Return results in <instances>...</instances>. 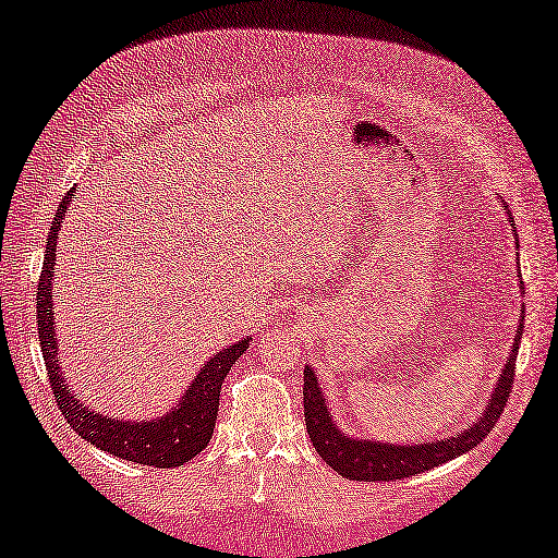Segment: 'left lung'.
I'll list each match as a JSON object with an SVG mask.
<instances>
[{
	"instance_id": "1",
	"label": "left lung",
	"mask_w": 558,
	"mask_h": 558,
	"mask_svg": "<svg viewBox=\"0 0 558 558\" xmlns=\"http://www.w3.org/2000/svg\"><path fill=\"white\" fill-rule=\"evenodd\" d=\"M523 327L518 325L513 353L506 361L495 391L487 401L485 414L477 418V424H470L464 432H457L449 439L426 441V445H386V441H371V439H355L350 434H342L338 424L332 422L330 411H327L323 386L317 384L315 371L304 368V422H307V432L312 439V447L317 454L338 472V475L348 480H361V483H376V480H403L418 472L434 470L454 457L470 452L477 447L487 434L493 432L495 422H498L502 409H506L510 388H513L515 378V357H518V342H521Z\"/></svg>"
}]
</instances>
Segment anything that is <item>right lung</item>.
I'll return each mask as SVG.
<instances>
[{
	"mask_svg": "<svg viewBox=\"0 0 558 558\" xmlns=\"http://www.w3.org/2000/svg\"><path fill=\"white\" fill-rule=\"evenodd\" d=\"M71 193L63 197L56 218H52L40 284H37V332H40L43 361L50 376V388L56 393L65 422L90 445L109 454H117L121 460L147 464V468H180V464L193 460L195 454H201L208 447L213 426H216L218 418L220 386H223L231 365L248 348V338L233 342V345L220 350L218 355H213L170 414L149 418V422L147 418L144 422H121V418H109L86 409V403L71 393L63 371L58 365V338L56 323H52V315H56V307H52V274L56 271H52V266H56L58 231L65 218L68 203H71L68 201Z\"/></svg>",
	"mask_w": 558,
	"mask_h": 558,
	"instance_id": "1",
	"label": "right lung"
}]
</instances>
